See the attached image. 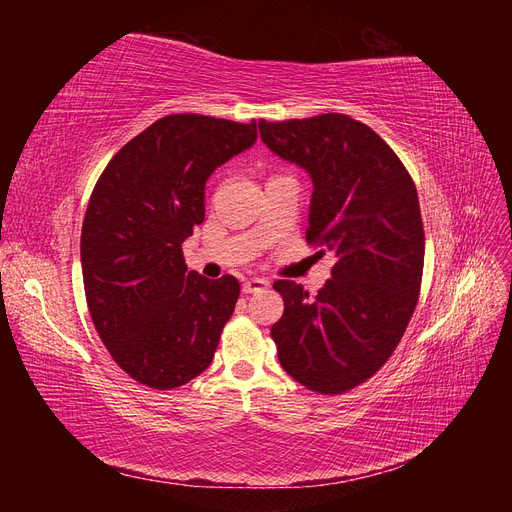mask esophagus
Returning <instances> with one entry per match:
<instances>
[{"mask_svg":"<svg viewBox=\"0 0 512 512\" xmlns=\"http://www.w3.org/2000/svg\"><path fill=\"white\" fill-rule=\"evenodd\" d=\"M269 286V282L267 280H262V277H250V280H245L243 282V292L245 294H252V292H260L262 288H267Z\"/></svg>","mask_w":512,"mask_h":512,"instance_id":"1","label":"esophagus"}]
</instances>
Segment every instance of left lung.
I'll list each match as a JSON object with an SVG mask.
<instances>
[{
	"label": "left lung",
	"instance_id": "obj_1",
	"mask_svg": "<svg viewBox=\"0 0 512 512\" xmlns=\"http://www.w3.org/2000/svg\"><path fill=\"white\" fill-rule=\"evenodd\" d=\"M258 130L312 177L305 237L335 256L314 297L297 282L273 284L284 299L271 327L280 365L309 391H350L389 361L418 301L425 232L414 181L374 130L342 113L260 119Z\"/></svg>",
	"mask_w": 512,
	"mask_h": 512
}]
</instances>
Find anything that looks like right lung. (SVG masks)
<instances>
[{"label": "right lung", "mask_w": 512, "mask_h": 512, "mask_svg": "<svg viewBox=\"0 0 512 512\" xmlns=\"http://www.w3.org/2000/svg\"><path fill=\"white\" fill-rule=\"evenodd\" d=\"M256 121L168 115L123 145L83 220L91 320L115 363L151 389H177L211 365L239 282L188 271L183 241L205 220V183L256 143Z\"/></svg>", "instance_id": "1"}]
</instances>
